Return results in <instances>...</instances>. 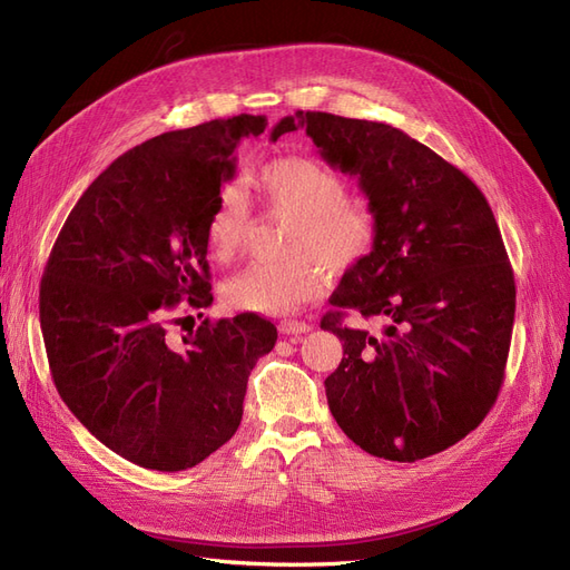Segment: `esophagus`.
Listing matches in <instances>:
<instances>
[{"label": "esophagus", "instance_id": "obj_1", "mask_svg": "<svg viewBox=\"0 0 570 570\" xmlns=\"http://www.w3.org/2000/svg\"><path fill=\"white\" fill-rule=\"evenodd\" d=\"M312 323H306V321H297V318H285V321H281V333L283 335H304V333H308L312 331Z\"/></svg>", "mask_w": 570, "mask_h": 570}]
</instances>
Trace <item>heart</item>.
<instances>
[{"instance_id":"obj_1","label":"heart","mask_w":570,"mask_h":570,"mask_svg":"<svg viewBox=\"0 0 570 570\" xmlns=\"http://www.w3.org/2000/svg\"><path fill=\"white\" fill-rule=\"evenodd\" d=\"M254 189L271 212L292 216L285 249L278 262H254L223 285V297L235 308L258 314H289L316 299L331 266L347 271L373 252L377 214L368 197L347 193L335 168L306 154L268 161ZM249 220L243 189L223 187L206 220V252L228 262L243 245Z\"/></svg>"}]
</instances>
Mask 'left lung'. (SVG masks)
Masks as SVG:
<instances>
[{
    "mask_svg": "<svg viewBox=\"0 0 570 570\" xmlns=\"http://www.w3.org/2000/svg\"><path fill=\"white\" fill-rule=\"evenodd\" d=\"M297 128L358 178L377 214L373 252L342 275L321 321L344 342L327 406L373 456L444 452L482 423L504 383L515 283L490 204L463 170L387 124L297 111L271 140ZM350 311L382 331L344 326Z\"/></svg>",
    "mask_w": 570,
    "mask_h": 570,
    "instance_id": "8db88e82",
    "label": "left lung"
}]
</instances>
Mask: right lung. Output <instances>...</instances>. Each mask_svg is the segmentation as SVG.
I'll use <instances>...</instances> for the list:
<instances>
[{
  "instance_id": "obj_1",
  "label": "right lung",
  "mask_w": 570,
  "mask_h": 570,
  "mask_svg": "<svg viewBox=\"0 0 570 570\" xmlns=\"http://www.w3.org/2000/svg\"><path fill=\"white\" fill-rule=\"evenodd\" d=\"M264 116L216 118L118 157L68 214L40 283L51 381L90 433L149 471H185L243 421L249 373L278 340L256 314L168 335L214 302L206 220L233 151Z\"/></svg>"
}]
</instances>
